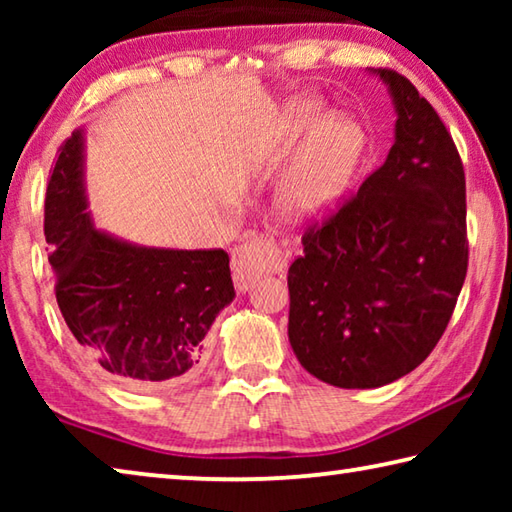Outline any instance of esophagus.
<instances>
[{
    "label": "esophagus",
    "mask_w": 512,
    "mask_h": 512,
    "mask_svg": "<svg viewBox=\"0 0 512 512\" xmlns=\"http://www.w3.org/2000/svg\"><path fill=\"white\" fill-rule=\"evenodd\" d=\"M287 255L277 246L275 237L257 235L246 244H241L232 255V277L239 287H246L255 277L264 273L280 275L287 271Z\"/></svg>",
    "instance_id": "34e87169"
}]
</instances>
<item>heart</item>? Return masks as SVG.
I'll list each match as a JSON object with an SVG mask.
<instances>
[{"mask_svg":"<svg viewBox=\"0 0 512 512\" xmlns=\"http://www.w3.org/2000/svg\"><path fill=\"white\" fill-rule=\"evenodd\" d=\"M329 115L316 101H305L293 110L291 131L305 135L325 126ZM363 133L352 121L327 126L314 137L296 167L280 187L284 212L296 219H311L332 212L352 185L363 155Z\"/></svg>","mask_w":512,"mask_h":512,"instance_id":"1","label":"heart"}]
</instances>
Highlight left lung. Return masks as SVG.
Instances as JSON below:
<instances>
[{
	"label": "left lung",
	"mask_w": 512,
	"mask_h": 512,
	"mask_svg": "<svg viewBox=\"0 0 512 512\" xmlns=\"http://www.w3.org/2000/svg\"><path fill=\"white\" fill-rule=\"evenodd\" d=\"M397 110L386 162L302 235L289 266V341L339 388L409 375L436 348L467 275L465 171L452 135L393 69H375Z\"/></svg>",
	"instance_id": "8db88e82"
}]
</instances>
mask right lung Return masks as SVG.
Returning <instances> with one entry per match:
<instances>
[{
    "mask_svg": "<svg viewBox=\"0 0 512 512\" xmlns=\"http://www.w3.org/2000/svg\"><path fill=\"white\" fill-rule=\"evenodd\" d=\"M45 196L56 302L81 350L131 388L194 375L205 336L235 298L225 250L140 248L92 228L81 131L58 149Z\"/></svg>",
    "mask_w": 512,
    "mask_h": 512,
    "instance_id": "add662e5",
    "label": "right lung"
}]
</instances>
